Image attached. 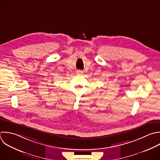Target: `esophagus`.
<instances>
[{"instance_id": "34e87169", "label": "esophagus", "mask_w": 160, "mask_h": 160, "mask_svg": "<svg viewBox=\"0 0 160 160\" xmlns=\"http://www.w3.org/2000/svg\"><path fill=\"white\" fill-rule=\"evenodd\" d=\"M83 73V71H81V70H78V71H76V74L77 75H81Z\"/></svg>"}]
</instances>
